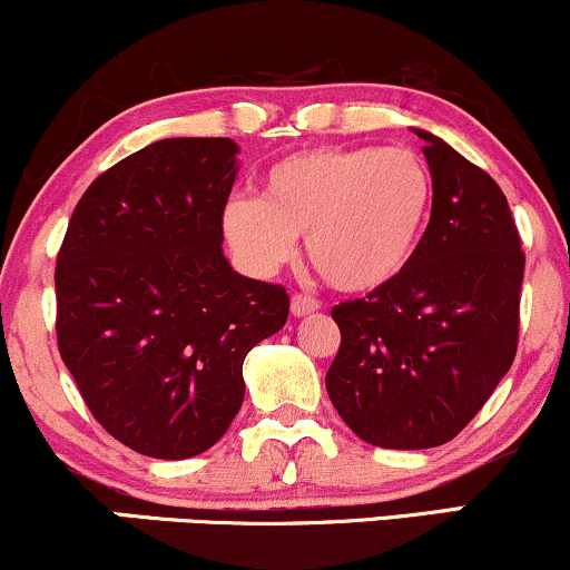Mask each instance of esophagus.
<instances>
[{
  "mask_svg": "<svg viewBox=\"0 0 570 570\" xmlns=\"http://www.w3.org/2000/svg\"><path fill=\"white\" fill-rule=\"evenodd\" d=\"M318 307H322V305H318V299L307 297V294H294V297H292V313L297 318L311 316V313H316Z\"/></svg>",
  "mask_w": 570,
  "mask_h": 570,
  "instance_id": "esophagus-1",
  "label": "esophagus"
}]
</instances>
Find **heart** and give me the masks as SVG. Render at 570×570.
Wrapping results in <instances>:
<instances>
[{"label":"heart","mask_w":570,"mask_h":570,"mask_svg":"<svg viewBox=\"0 0 570 570\" xmlns=\"http://www.w3.org/2000/svg\"><path fill=\"white\" fill-rule=\"evenodd\" d=\"M431 203L434 179L412 149L318 147L273 163L257 200L227 203L222 230L254 273L278 271L305 238L307 263L332 289L367 294L415 257Z\"/></svg>","instance_id":"heart-1"}]
</instances>
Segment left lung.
Returning <instances> with one entry per match:
<instances>
[{"label": "left lung", "mask_w": 570, "mask_h": 570, "mask_svg": "<svg viewBox=\"0 0 570 570\" xmlns=\"http://www.w3.org/2000/svg\"><path fill=\"white\" fill-rule=\"evenodd\" d=\"M426 141L434 203L391 284L332 307L340 351L326 394L358 440L389 450L450 442L514 362L525 254L507 195L450 144Z\"/></svg>", "instance_id": "1"}]
</instances>
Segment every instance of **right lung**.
Segmentation results:
<instances>
[{
	"instance_id": "right-lung-1",
	"label": "right lung",
	"mask_w": 570,
	"mask_h": 570,
	"mask_svg": "<svg viewBox=\"0 0 570 570\" xmlns=\"http://www.w3.org/2000/svg\"><path fill=\"white\" fill-rule=\"evenodd\" d=\"M233 139H163L85 189L56 259L58 351L117 442L181 461L244 404V358L289 316L284 286L235 273L222 214Z\"/></svg>"
}]
</instances>
